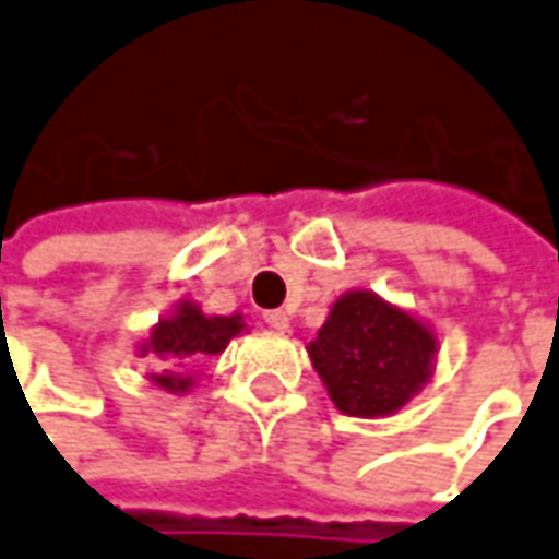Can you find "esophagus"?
Masks as SVG:
<instances>
[{
    "label": "esophagus",
    "instance_id": "1",
    "mask_svg": "<svg viewBox=\"0 0 559 559\" xmlns=\"http://www.w3.org/2000/svg\"><path fill=\"white\" fill-rule=\"evenodd\" d=\"M264 325H271V329H276V332H286L288 329V313L286 310H264Z\"/></svg>",
    "mask_w": 559,
    "mask_h": 559
}]
</instances>
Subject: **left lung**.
<instances>
[{
	"label": "left lung",
	"instance_id": "8db88e82",
	"mask_svg": "<svg viewBox=\"0 0 559 559\" xmlns=\"http://www.w3.org/2000/svg\"><path fill=\"white\" fill-rule=\"evenodd\" d=\"M433 347V335L409 313L372 292H350L310 341V357L344 415L376 418L400 409L428 381Z\"/></svg>",
	"mask_w": 559,
	"mask_h": 559
}]
</instances>
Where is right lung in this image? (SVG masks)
<instances>
[{
  "mask_svg": "<svg viewBox=\"0 0 559 559\" xmlns=\"http://www.w3.org/2000/svg\"><path fill=\"white\" fill-rule=\"evenodd\" d=\"M239 332H242L239 317H205L200 307L181 305L175 317H168L153 329V335L144 344V354H150L163 372V376H153V381L166 391H187L190 378H181L175 369L221 354L227 341Z\"/></svg>",
  "mask_w": 559,
  "mask_h": 559,
  "instance_id": "obj_1",
  "label": "right lung"
}]
</instances>
